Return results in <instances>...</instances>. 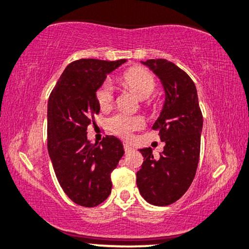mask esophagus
<instances>
[{
  "label": "esophagus",
  "mask_w": 249,
  "mask_h": 249,
  "mask_svg": "<svg viewBox=\"0 0 249 249\" xmlns=\"http://www.w3.org/2000/svg\"><path fill=\"white\" fill-rule=\"evenodd\" d=\"M123 147H124V150H125V153H128V152H131L132 149H133V148H132L130 144L128 143H124L123 144Z\"/></svg>",
  "instance_id": "esophagus-1"
}]
</instances>
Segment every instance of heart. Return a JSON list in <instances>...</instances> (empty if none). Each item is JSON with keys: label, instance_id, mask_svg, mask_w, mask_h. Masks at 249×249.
I'll return each mask as SVG.
<instances>
[{"label": "heart", "instance_id": "1", "mask_svg": "<svg viewBox=\"0 0 249 249\" xmlns=\"http://www.w3.org/2000/svg\"><path fill=\"white\" fill-rule=\"evenodd\" d=\"M122 84L128 89L133 90L140 99H148L156 89V80L152 73L142 68L134 67L125 71L121 77ZM96 101L102 110H108L114 105V88L108 80L103 81L95 92ZM149 107L150 102L144 101ZM146 121L141 115H132L127 112H116L107 119V126L118 137L128 139L133 132L141 130Z\"/></svg>", "mask_w": 249, "mask_h": 249}]
</instances>
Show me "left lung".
I'll return each instance as SVG.
<instances>
[{
	"label": "left lung",
	"instance_id": "8db88e82",
	"mask_svg": "<svg viewBox=\"0 0 249 249\" xmlns=\"http://www.w3.org/2000/svg\"><path fill=\"white\" fill-rule=\"evenodd\" d=\"M143 64L159 75L165 89L164 107L153 126L165 146L159 159H154L150 147L140 149L143 163L137 185L147 202L169 206L185 194L196 174L203 117L196 88L186 72L163 58Z\"/></svg>",
	"mask_w": 249,
	"mask_h": 249
}]
</instances>
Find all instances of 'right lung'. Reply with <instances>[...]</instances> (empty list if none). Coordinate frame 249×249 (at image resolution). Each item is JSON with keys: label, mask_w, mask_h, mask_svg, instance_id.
I'll return each instance as SVG.
<instances>
[{"label": "right lung", "mask_w": 249, "mask_h": 249, "mask_svg": "<svg viewBox=\"0 0 249 249\" xmlns=\"http://www.w3.org/2000/svg\"><path fill=\"white\" fill-rule=\"evenodd\" d=\"M126 59L81 58L70 63L48 101L47 144L64 193L81 207H96L111 193V172L124 155L123 144L106 135L100 144L87 140V127L100 112L95 92L107 74Z\"/></svg>", "instance_id": "add662e5"}]
</instances>
